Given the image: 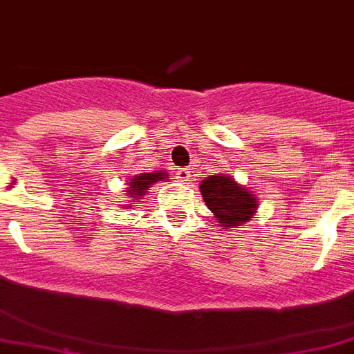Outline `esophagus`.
Listing matches in <instances>:
<instances>
[{"mask_svg": "<svg viewBox=\"0 0 354 354\" xmlns=\"http://www.w3.org/2000/svg\"><path fill=\"white\" fill-rule=\"evenodd\" d=\"M175 177H177V180L183 184H188L189 179H192V174H189L186 168H179V170L175 171Z\"/></svg>", "mask_w": 354, "mask_h": 354, "instance_id": "1", "label": "esophagus"}]
</instances>
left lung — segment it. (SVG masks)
<instances>
[{
    "instance_id": "1",
    "label": "left lung",
    "mask_w": 354,
    "mask_h": 354,
    "mask_svg": "<svg viewBox=\"0 0 354 354\" xmlns=\"http://www.w3.org/2000/svg\"><path fill=\"white\" fill-rule=\"evenodd\" d=\"M198 188L208 209L224 230L239 227L255 218L259 198L232 175H209L201 180Z\"/></svg>"
}]
</instances>
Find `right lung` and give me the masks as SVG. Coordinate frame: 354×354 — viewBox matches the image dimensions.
<instances>
[{
    "label": "right lung",
    "mask_w": 354,
    "mask_h": 354,
    "mask_svg": "<svg viewBox=\"0 0 354 354\" xmlns=\"http://www.w3.org/2000/svg\"><path fill=\"white\" fill-rule=\"evenodd\" d=\"M168 174L162 170H157V171H151V174H139L136 175L130 183L127 184V195L130 197L128 204L124 208H133L137 203H141V198L146 197L148 194V188H150L151 184L159 183V180H168Z\"/></svg>",
    "instance_id": "right-lung-1"
}]
</instances>
